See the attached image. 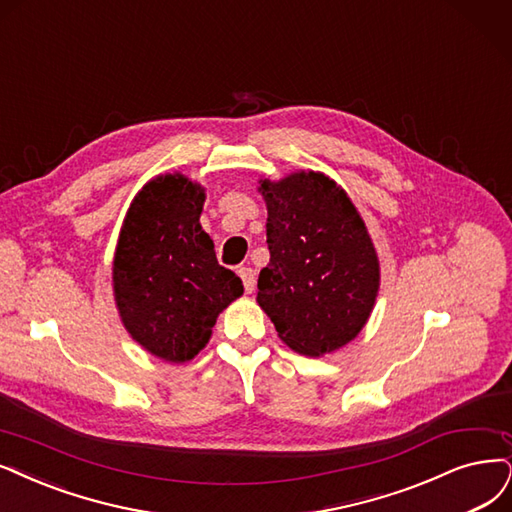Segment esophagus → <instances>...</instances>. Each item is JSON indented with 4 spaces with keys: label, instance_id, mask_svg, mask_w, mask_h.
<instances>
[{
    "label": "esophagus",
    "instance_id": "1",
    "mask_svg": "<svg viewBox=\"0 0 512 512\" xmlns=\"http://www.w3.org/2000/svg\"><path fill=\"white\" fill-rule=\"evenodd\" d=\"M240 278H242V285L246 293H253L255 291V270L253 268H240L238 270Z\"/></svg>",
    "mask_w": 512,
    "mask_h": 512
}]
</instances>
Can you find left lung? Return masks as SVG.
Listing matches in <instances>:
<instances>
[{
  "label": "left lung",
  "instance_id": "obj_1",
  "mask_svg": "<svg viewBox=\"0 0 512 512\" xmlns=\"http://www.w3.org/2000/svg\"><path fill=\"white\" fill-rule=\"evenodd\" d=\"M268 206L270 263L257 304L278 337L306 356L361 333L380 291V259L363 217L333 179L314 170L259 181Z\"/></svg>",
  "mask_w": 512,
  "mask_h": 512
}]
</instances>
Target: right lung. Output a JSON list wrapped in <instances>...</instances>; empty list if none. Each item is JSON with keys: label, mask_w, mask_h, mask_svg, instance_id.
<instances>
[{"label": "right lung", "mask_w": 512, "mask_h": 512, "mask_svg": "<svg viewBox=\"0 0 512 512\" xmlns=\"http://www.w3.org/2000/svg\"><path fill=\"white\" fill-rule=\"evenodd\" d=\"M204 187L160 175L130 202L113 257V297L130 337L166 363L208 344L219 312L244 293L200 225Z\"/></svg>", "instance_id": "add662e5"}]
</instances>
